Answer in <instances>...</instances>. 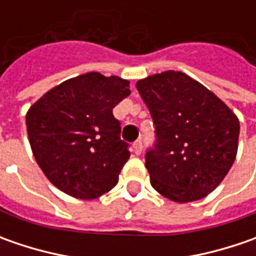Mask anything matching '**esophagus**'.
Returning <instances> with one entry per match:
<instances>
[{
    "label": "esophagus",
    "mask_w": 256,
    "mask_h": 256,
    "mask_svg": "<svg viewBox=\"0 0 256 256\" xmlns=\"http://www.w3.org/2000/svg\"><path fill=\"white\" fill-rule=\"evenodd\" d=\"M132 148L135 155H141V152H142V142H141V141H136V142L132 145Z\"/></svg>",
    "instance_id": "obj_1"
}]
</instances>
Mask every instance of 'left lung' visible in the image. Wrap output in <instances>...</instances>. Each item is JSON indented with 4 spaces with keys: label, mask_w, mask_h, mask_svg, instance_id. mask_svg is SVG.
Masks as SVG:
<instances>
[{
    "label": "left lung",
    "mask_w": 256,
    "mask_h": 256,
    "mask_svg": "<svg viewBox=\"0 0 256 256\" xmlns=\"http://www.w3.org/2000/svg\"><path fill=\"white\" fill-rule=\"evenodd\" d=\"M136 88L156 128V145L145 156L152 188L178 204L205 198L236 158L238 116L181 71L150 75Z\"/></svg>",
    "instance_id": "8db88e82"
}]
</instances>
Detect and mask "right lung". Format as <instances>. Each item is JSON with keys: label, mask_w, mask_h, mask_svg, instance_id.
<instances>
[{"label": "right lung", "mask_w": 256, "mask_h": 256, "mask_svg": "<svg viewBox=\"0 0 256 256\" xmlns=\"http://www.w3.org/2000/svg\"><path fill=\"white\" fill-rule=\"evenodd\" d=\"M131 94L130 81L86 72L45 92L25 115L34 158L44 175L70 196L95 200L118 184L130 158L114 118Z\"/></svg>", "instance_id": "right-lung-1"}]
</instances>
